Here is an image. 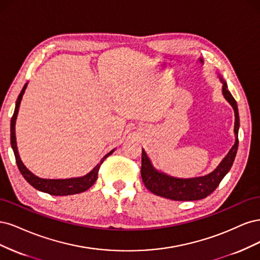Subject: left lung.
<instances>
[{
  "label": "left lung",
  "mask_w": 260,
  "mask_h": 260,
  "mask_svg": "<svg viewBox=\"0 0 260 260\" xmlns=\"http://www.w3.org/2000/svg\"><path fill=\"white\" fill-rule=\"evenodd\" d=\"M222 83L223 97L230 103L234 110V115H236V122H234L236 144L233 145L229 153L225 155V157L214 172L206 176H201V177L194 178H176L157 172L153 169L151 162H150L144 149H142L140 170L141 178L147 189L151 191L155 196L175 201H196L204 199L207 196L213 193L215 189L219 186V183L225 176V174L230 171L238 151V134L240 127V119L236 99L232 97L231 93L228 90L225 82L222 81Z\"/></svg>",
  "instance_id": "1"
}]
</instances>
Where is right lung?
Here are the masks:
<instances>
[{
	"label": "right lung",
	"mask_w": 260,
	"mask_h": 260,
	"mask_svg": "<svg viewBox=\"0 0 260 260\" xmlns=\"http://www.w3.org/2000/svg\"><path fill=\"white\" fill-rule=\"evenodd\" d=\"M27 84H24L22 87L20 94L17 98V102H16V107H15V111L12 116L11 120V145L13 148V151L15 154L16 158V163H17L18 169L23 176V178L26 179L32 187H35L36 189L46 192V193L53 194V196H70V194H77L81 193V192H84L87 189H89L91 186L94 185L95 181L97 180L98 177V172L100 169V165L104 163L106 158L110 155L113 151L107 153L103 160L100 161L99 164H97L94 170L89 172L87 175L83 176V177H75V178H66V179H48V178H41L38 177L37 175L31 173L26 166L23 165L21 162L18 151H17V146H16V136H15V123H16V118H17V113H18V109L19 105L21 102L22 95L24 93V89H26Z\"/></svg>",
	"instance_id": "right-lung-1"
}]
</instances>
